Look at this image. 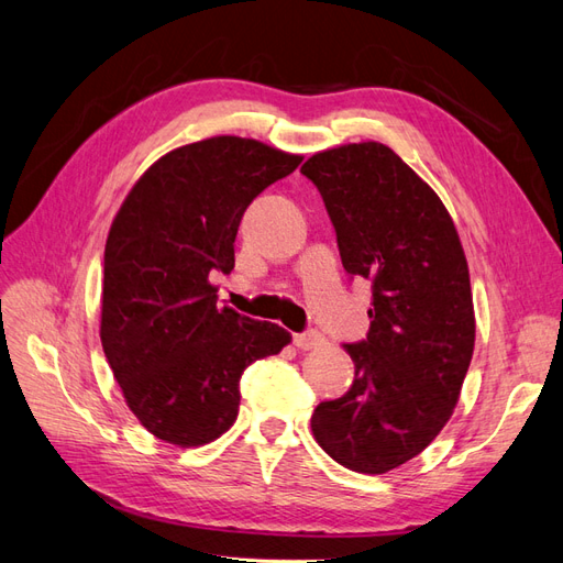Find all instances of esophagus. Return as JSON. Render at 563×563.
Masks as SVG:
<instances>
[{"instance_id":"esophagus-1","label":"esophagus","mask_w":563,"mask_h":563,"mask_svg":"<svg viewBox=\"0 0 563 563\" xmlns=\"http://www.w3.org/2000/svg\"><path fill=\"white\" fill-rule=\"evenodd\" d=\"M323 343H327V340H323V335L317 333V331L296 333V335H294V345H296L298 350H317V347H321Z\"/></svg>"}]
</instances>
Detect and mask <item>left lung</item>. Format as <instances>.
<instances>
[{"mask_svg": "<svg viewBox=\"0 0 563 563\" xmlns=\"http://www.w3.org/2000/svg\"><path fill=\"white\" fill-rule=\"evenodd\" d=\"M300 172L327 203L347 275L373 284L366 340L345 345L354 383L314 408L312 434L343 467L385 474L453 416L476 329L467 258L444 201L387 145H338Z\"/></svg>", "mask_w": 563, "mask_h": 563, "instance_id": "obj_1", "label": "left lung"}]
</instances>
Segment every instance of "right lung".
Listing matches in <instances>:
<instances>
[{"label":"right lung","mask_w":563,"mask_h":563,"mask_svg":"<svg viewBox=\"0 0 563 563\" xmlns=\"http://www.w3.org/2000/svg\"><path fill=\"white\" fill-rule=\"evenodd\" d=\"M302 162L261 141L213 135L166 152L135 180L106 242L100 343L143 428L180 449L211 444L240 413L249 364L291 333L218 305L249 203Z\"/></svg>","instance_id":"obj_1"}]
</instances>
